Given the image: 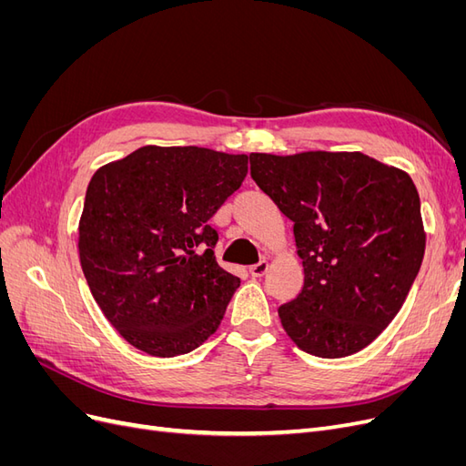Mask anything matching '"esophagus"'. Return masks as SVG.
<instances>
[{
	"mask_svg": "<svg viewBox=\"0 0 466 466\" xmlns=\"http://www.w3.org/2000/svg\"><path fill=\"white\" fill-rule=\"evenodd\" d=\"M266 270H268V262H266V260H260V262L252 264V266L248 268V272H250L252 278H262V276L266 274Z\"/></svg>",
	"mask_w": 466,
	"mask_h": 466,
	"instance_id": "1",
	"label": "esophagus"
}]
</instances>
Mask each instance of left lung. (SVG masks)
<instances>
[{"mask_svg": "<svg viewBox=\"0 0 466 466\" xmlns=\"http://www.w3.org/2000/svg\"><path fill=\"white\" fill-rule=\"evenodd\" d=\"M250 177L293 221L303 289L278 307L303 351L346 358L397 317L424 258L412 178L360 151L250 153Z\"/></svg>", "mask_w": 466, "mask_h": 466, "instance_id": "obj_1", "label": "left lung"}]
</instances>
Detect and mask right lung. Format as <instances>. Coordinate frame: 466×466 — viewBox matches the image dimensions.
Masks as SVG:
<instances>
[{"mask_svg": "<svg viewBox=\"0 0 466 466\" xmlns=\"http://www.w3.org/2000/svg\"><path fill=\"white\" fill-rule=\"evenodd\" d=\"M247 155L139 147L93 175L79 260L103 315L126 342L175 358L214 334L241 284L218 264L209 219L241 187Z\"/></svg>", "mask_w": 466, "mask_h": 466, "instance_id": "right-lung-1", "label": "right lung"}]
</instances>
